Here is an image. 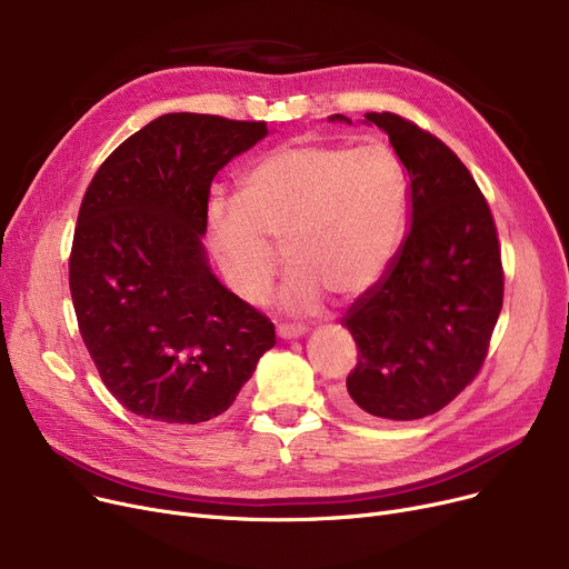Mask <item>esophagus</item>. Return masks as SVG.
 I'll list each match as a JSON object with an SVG mask.
<instances>
[{
  "label": "esophagus",
  "mask_w": 569,
  "mask_h": 569,
  "mask_svg": "<svg viewBox=\"0 0 569 569\" xmlns=\"http://www.w3.org/2000/svg\"><path fill=\"white\" fill-rule=\"evenodd\" d=\"M277 335L281 339H300V337L307 335V327L305 325H288V322H283V325L277 327Z\"/></svg>",
  "instance_id": "obj_1"
}]
</instances>
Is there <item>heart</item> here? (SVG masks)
Wrapping results in <instances>:
<instances>
[{
	"label": "heart",
	"mask_w": 569,
	"mask_h": 569,
	"mask_svg": "<svg viewBox=\"0 0 569 569\" xmlns=\"http://www.w3.org/2000/svg\"><path fill=\"white\" fill-rule=\"evenodd\" d=\"M408 179L387 144L295 142L244 177L242 200H214L209 244L228 286L258 302L286 249L288 311H313L322 290L355 297L378 281L406 219Z\"/></svg>",
	"instance_id": "1"
}]
</instances>
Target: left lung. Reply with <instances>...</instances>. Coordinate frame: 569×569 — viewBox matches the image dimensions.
<instances>
[{"instance_id":"8db88e82","label":"left lung","mask_w":569,"mask_h":569,"mask_svg":"<svg viewBox=\"0 0 569 569\" xmlns=\"http://www.w3.org/2000/svg\"><path fill=\"white\" fill-rule=\"evenodd\" d=\"M365 117L390 136L408 172L410 228L385 274L341 318L360 352L339 401L355 415L422 420L485 365L502 309L498 232L450 147L395 112Z\"/></svg>"}]
</instances>
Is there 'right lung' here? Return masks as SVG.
Returning <instances> with one entry per match:
<instances>
[{
	"label": "right lung",
	"instance_id": "1",
	"mask_svg": "<svg viewBox=\"0 0 569 569\" xmlns=\"http://www.w3.org/2000/svg\"><path fill=\"white\" fill-rule=\"evenodd\" d=\"M264 122L170 112L127 138L82 198L69 258L80 337L133 415L191 427L226 412L277 343L274 322L207 262L209 187Z\"/></svg>",
	"mask_w": 569,
	"mask_h": 569
}]
</instances>
